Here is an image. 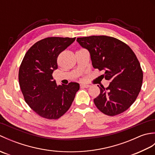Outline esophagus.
Segmentation results:
<instances>
[{"label": "esophagus", "mask_w": 155, "mask_h": 155, "mask_svg": "<svg viewBox=\"0 0 155 155\" xmlns=\"http://www.w3.org/2000/svg\"><path fill=\"white\" fill-rule=\"evenodd\" d=\"M81 87L82 88H88V87H91V85H89V84H82L81 85Z\"/></svg>", "instance_id": "esophagus-1"}]
</instances>
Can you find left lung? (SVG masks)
Listing matches in <instances>:
<instances>
[{"label":"left lung","mask_w":155,"mask_h":155,"mask_svg":"<svg viewBox=\"0 0 155 155\" xmlns=\"http://www.w3.org/2000/svg\"><path fill=\"white\" fill-rule=\"evenodd\" d=\"M77 41L89 52L93 67L104 70L103 77L110 81L108 87H100L101 93L94 99L98 109L108 116L127 110L139 95L143 78L132 49L118 39L107 36L77 38Z\"/></svg>","instance_id":"obj_1"}]
</instances>
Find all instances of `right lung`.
<instances>
[{
  "mask_svg": "<svg viewBox=\"0 0 155 155\" xmlns=\"http://www.w3.org/2000/svg\"><path fill=\"white\" fill-rule=\"evenodd\" d=\"M75 38L48 37L38 41L27 52L20 67L18 81L26 103L47 119L62 117L79 90L77 83L57 85L52 77L58 68V56Z\"/></svg>",
  "mask_w": 155,
  "mask_h": 155,
  "instance_id": "1",
  "label": "right lung"
}]
</instances>
